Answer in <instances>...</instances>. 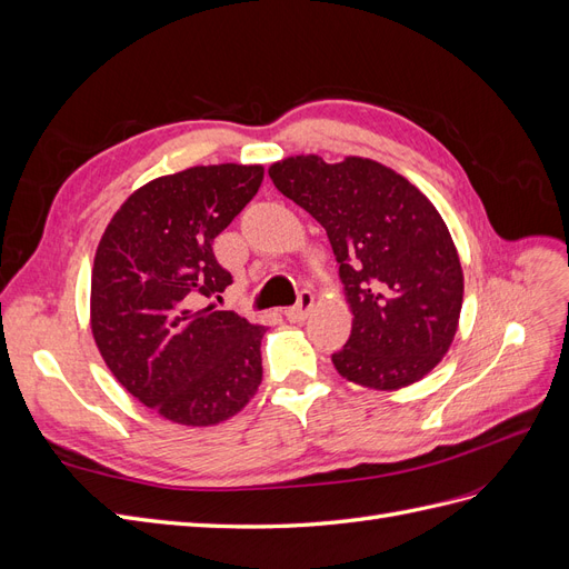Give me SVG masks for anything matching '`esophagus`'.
<instances>
[{"instance_id":"esophagus-1","label":"esophagus","mask_w":569,"mask_h":569,"mask_svg":"<svg viewBox=\"0 0 569 569\" xmlns=\"http://www.w3.org/2000/svg\"><path fill=\"white\" fill-rule=\"evenodd\" d=\"M311 311H313V295H311V291H301L299 303L287 308L284 316H287V320H291V322H303Z\"/></svg>"}]
</instances>
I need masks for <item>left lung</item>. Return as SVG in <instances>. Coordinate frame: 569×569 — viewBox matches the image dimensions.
I'll use <instances>...</instances> for the list:
<instances>
[{"instance_id": "obj_1", "label": "left lung", "mask_w": 569, "mask_h": 569, "mask_svg": "<svg viewBox=\"0 0 569 569\" xmlns=\"http://www.w3.org/2000/svg\"><path fill=\"white\" fill-rule=\"evenodd\" d=\"M268 176L320 222L339 263L353 325L337 372L377 391L420 382L451 349L462 308L460 256L435 203L363 157L299 153Z\"/></svg>"}]
</instances>
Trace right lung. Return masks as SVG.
<instances>
[{
	"label": "right lung",
	"instance_id": "obj_1",
	"mask_svg": "<svg viewBox=\"0 0 569 569\" xmlns=\"http://www.w3.org/2000/svg\"><path fill=\"white\" fill-rule=\"evenodd\" d=\"M263 166H192L120 203L92 266L90 327L116 380L157 416L213 427L263 380L266 325L197 306L232 284L213 239L256 197Z\"/></svg>",
	"mask_w": 569,
	"mask_h": 569
}]
</instances>
